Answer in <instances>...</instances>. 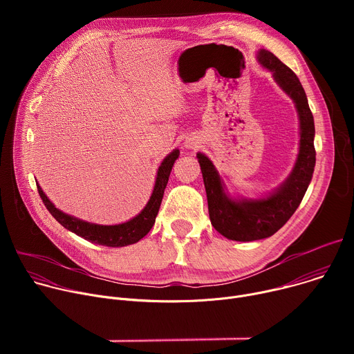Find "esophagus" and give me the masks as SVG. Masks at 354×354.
<instances>
[{"label":"esophagus","mask_w":354,"mask_h":354,"mask_svg":"<svg viewBox=\"0 0 354 354\" xmlns=\"http://www.w3.org/2000/svg\"><path fill=\"white\" fill-rule=\"evenodd\" d=\"M193 145H194V144H190V145H189V147H192V148H193Z\"/></svg>","instance_id":"1"}]
</instances>
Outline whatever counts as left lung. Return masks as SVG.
Segmentation results:
<instances>
[{"label": "left lung", "mask_w": 354, "mask_h": 354, "mask_svg": "<svg viewBox=\"0 0 354 354\" xmlns=\"http://www.w3.org/2000/svg\"><path fill=\"white\" fill-rule=\"evenodd\" d=\"M258 59L266 68L273 71L274 80L292 97L298 111L299 154L290 178L266 198L235 201L225 196L221 179L212 161L203 154H197L207 193L212 225L225 238L242 242L268 238L288 221L313 179L317 154L314 147V116L299 80L268 50H261Z\"/></svg>", "instance_id": "left-lung-1"}]
</instances>
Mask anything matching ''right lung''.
<instances>
[{
    "instance_id": "1",
    "label": "right lung",
    "mask_w": 354,
    "mask_h": 354,
    "mask_svg": "<svg viewBox=\"0 0 354 354\" xmlns=\"http://www.w3.org/2000/svg\"><path fill=\"white\" fill-rule=\"evenodd\" d=\"M178 157H179V151L175 149L162 161L161 167L158 168L154 192L151 194L149 201L144 207V210L133 220L119 225H97V224H91V223L74 218L71 216H67L66 213L55 207V205L47 198V196L43 193L41 187L37 183L36 186H37L39 196L43 200V203L48 210V213L52 214L64 228L70 230L78 236H82L84 239L91 241L93 243L111 246V248H120V246L138 242L142 236H145L149 232L151 228H153L161 206L162 197H164V190L169 179V174Z\"/></svg>"
}]
</instances>
